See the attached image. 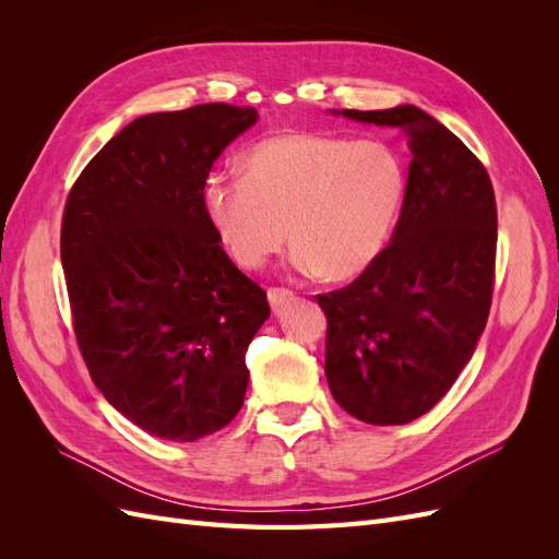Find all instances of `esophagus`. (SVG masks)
Masks as SVG:
<instances>
[{
    "instance_id": "34e87169",
    "label": "esophagus",
    "mask_w": 559,
    "mask_h": 559,
    "mask_svg": "<svg viewBox=\"0 0 559 559\" xmlns=\"http://www.w3.org/2000/svg\"><path fill=\"white\" fill-rule=\"evenodd\" d=\"M294 298H296V294L289 292V289H280V286H273V289H267V300H270V306H273L275 312L282 310L286 302H292Z\"/></svg>"
}]
</instances>
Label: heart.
I'll return each instance as SVG.
<instances>
[{
  "label": "heart",
  "mask_w": 559,
  "mask_h": 559,
  "mask_svg": "<svg viewBox=\"0 0 559 559\" xmlns=\"http://www.w3.org/2000/svg\"><path fill=\"white\" fill-rule=\"evenodd\" d=\"M405 191L408 170L384 142L275 132L247 151L242 177L210 175L202 205L238 265H265L292 238L296 267L343 282L380 257Z\"/></svg>",
  "instance_id": "obj_1"
}]
</instances>
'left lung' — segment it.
<instances>
[{
  "instance_id": "8db88e82",
  "label": "left lung",
  "mask_w": 559,
  "mask_h": 559,
  "mask_svg": "<svg viewBox=\"0 0 559 559\" xmlns=\"http://www.w3.org/2000/svg\"><path fill=\"white\" fill-rule=\"evenodd\" d=\"M335 114L401 128L413 160L392 242L345 289L317 296L329 321L326 380L352 417L408 425L448 394L485 331L495 189L468 146L419 107Z\"/></svg>"
}]
</instances>
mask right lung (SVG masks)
<instances>
[{
    "instance_id": "right-lung-1",
    "label": "right lung",
    "mask_w": 559,
    "mask_h": 559,
    "mask_svg": "<svg viewBox=\"0 0 559 559\" xmlns=\"http://www.w3.org/2000/svg\"><path fill=\"white\" fill-rule=\"evenodd\" d=\"M257 118L224 103L134 118L64 205L60 259L83 361L118 413L165 441H198L238 415L245 352L270 317L202 205L214 160Z\"/></svg>"
}]
</instances>
